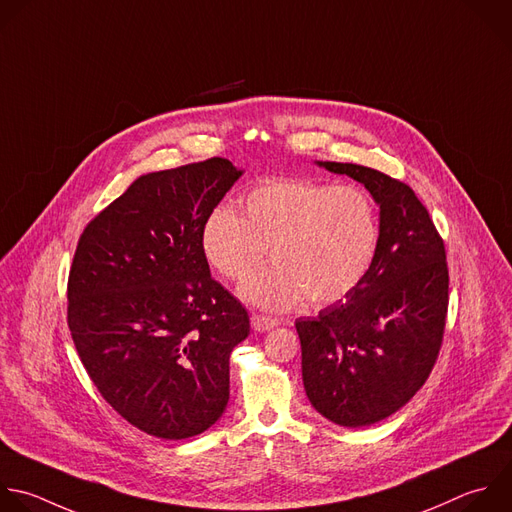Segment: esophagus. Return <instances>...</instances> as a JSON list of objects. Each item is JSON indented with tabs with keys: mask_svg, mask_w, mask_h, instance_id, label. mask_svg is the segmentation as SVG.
I'll return each instance as SVG.
<instances>
[{
	"mask_svg": "<svg viewBox=\"0 0 512 512\" xmlns=\"http://www.w3.org/2000/svg\"><path fill=\"white\" fill-rule=\"evenodd\" d=\"M251 325L255 331H267V329H273L279 325V319L275 317H269V315H263V313H253L251 315Z\"/></svg>",
	"mask_w": 512,
	"mask_h": 512,
	"instance_id": "1",
	"label": "esophagus"
}]
</instances>
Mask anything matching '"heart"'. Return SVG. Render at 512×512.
Masks as SVG:
<instances>
[{"label":"heart","mask_w":512,"mask_h":512,"mask_svg":"<svg viewBox=\"0 0 512 512\" xmlns=\"http://www.w3.org/2000/svg\"><path fill=\"white\" fill-rule=\"evenodd\" d=\"M241 215L215 209L201 227V253L223 279H245L269 249L275 265L251 275L241 293L265 309L305 297L323 307L352 295L374 267L380 213L360 185L269 179L241 199Z\"/></svg>","instance_id":"1"}]
</instances>
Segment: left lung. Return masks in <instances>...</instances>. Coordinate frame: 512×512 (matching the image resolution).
<instances>
[{
    "label": "left lung",
    "instance_id": "left-lung-1",
    "mask_svg": "<svg viewBox=\"0 0 512 512\" xmlns=\"http://www.w3.org/2000/svg\"><path fill=\"white\" fill-rule=\"evenodd\" d=\"M362 183L380 205V247L364 283L295 321L311 406L360 428L398 412L426 384L448 313V263L440 233L416 193L380 170L319 162Z\"/></svg>",
    "mask_w": 512,
    "mask_h": 512
}]
</instances>
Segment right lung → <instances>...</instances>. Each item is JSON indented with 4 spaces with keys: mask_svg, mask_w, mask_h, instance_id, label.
Masks as SVG:
<instances>
[{
    "mask_svg": "<svg viewBox=\"0 0 512 512\" xmlns=\"http://www.w3.org/2000/svg\"><path fill=\"white\" fill-rule=\"evenodd\" d=\"M241 177L227 158L136 179L82 231L68 327L102 398L134 428L185 440L229 402V356L249 313L201 253V227Z\"/></svg>",
    "mask_w": 512,
    "mask_h": 512,
    "instance_id": "obj_1",
    "label": "right lung"
}]
</instances>
